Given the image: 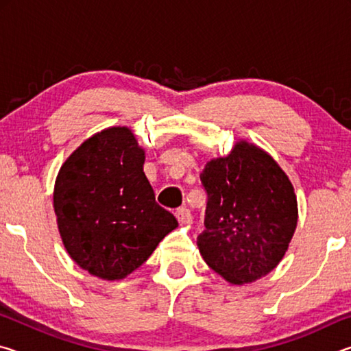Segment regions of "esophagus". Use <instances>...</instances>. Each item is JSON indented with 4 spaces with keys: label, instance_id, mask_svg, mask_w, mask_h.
<instances>
[{
    "label": "esophagus",
    "instance_id": "1",
    "mask_svg": "<svg viewBox=\"0 0 351 351\" xmlns=\"http://www.w3.org/2000/svg\"><path fill=\"white\" fill-rule=\"evenodd\" d=\"M175 215L181 224H186L190 221V210L186 209V207H180V209L175 212Z\"/></svg>",
    "mask_w": 351,
    "mask_h": 351
}]
</instances>
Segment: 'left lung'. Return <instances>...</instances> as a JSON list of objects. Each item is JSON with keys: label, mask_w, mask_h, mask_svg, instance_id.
I'll list each match as a JSON object with an SVG mask.
<instances>
[{"label": "left lung", "mask_w": 351, "mask_h": 351, "mask_svg": "<svg viewBox=\"0 0 351 351\" xmlns=\"http://www.w3.org/2000/svg\"><path fill=\"white\" fill-rule=\"evenodd\" d=\"M207 192L197 245L210 268L232 285L252 283L280 263L297 228V197L288 175L263 148L235 142L201 171Z\"/></svg>", "instance_id": "left-lung-1"}]
</instances>
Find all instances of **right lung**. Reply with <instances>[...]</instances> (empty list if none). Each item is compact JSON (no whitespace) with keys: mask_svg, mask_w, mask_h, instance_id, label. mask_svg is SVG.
Returning a JSON list of instances; mask_svg holds the SVG:
<instances>
[{"mask_svg":"<svg viewBox=\"0 0 351 351\" xmlns=\"http://www.w3.org/2000/svg\"><path fill=\"white\" fill-rule=\"evenodd\" d=\"M144 162L132 130L108 127L83 141L58 170L54 212L63 246L102 280L132 274L178 228L154 199Z\"/></svg>","mask_w":351,"mask_h":351,"instance_id":"1","label":"right lung"}]
</instances>
